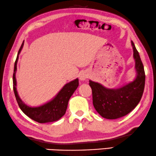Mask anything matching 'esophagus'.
Here are the masks:
<instances>
[{
	"instance_id": "1",
	"label": "esophagus",
	"mask_w": 156,
	"mask_h": 156,
	"mask_svg": "<svg viewBox=\"0 0 156 156\" xmlns=\"http://www.w3.org/2000/svg\"><path fill=\"white\" fill-rule=\"evenodd\" d=\"M87 78H88V75L86 73H85V72L81 73L80 76V79L81 80H85Z\"/></svg>"
}]
</instances>
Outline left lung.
Returning <instances> with one entry per match:
<instances>
[{"instance_id": "1", "label": "left lung", "mask_w": 156, "mask_h": 156, "mask_svg": "<svg viewBox=\"0 0 156 156\" xmlns=\"http://www.w3.org/2000/svg\"><path fill=\"white\" fill-rule=\"evenodd\" d=\"M131 45L137 73L133 82L119 88L109 89L100 83L89 80L93 106L105 119H115L128 115L137 106L143 95L146 80L144 65L132 41Z\"/></svg>"}]
</instances>
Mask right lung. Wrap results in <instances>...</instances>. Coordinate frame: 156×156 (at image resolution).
I'll use <instances>...</instances> for the list:
<instances>
[{
  "mask_svg": "<svg viewBox=\"0 0 156 156\" xmlns=\"http://www.w3.org/2000/svg\"><path fill=\"white\" fill-rule=\"evenodd\" d=\"M24 45V41L20 48L14 66V73H13V90L15 96L21 110L25 114L27 117L31 118L34 121L39 123H47L55 122L61 119L65 115L68 103L71 95L78 86V79L76 78L73 81L66 84L60 92L53 100L46 104L37 107H31L25 105L20 98L16 89V78L15 73L17 70V63L18 60V56L20 53Z\"/></svg>",
  "mask_w": 156,
  "mask_h": 156,
  "instance_id": "obj_1",
  "label": "right lung"
}]
</instances>
